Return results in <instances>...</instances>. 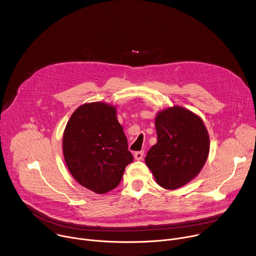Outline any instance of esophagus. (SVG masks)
I'll return each instance as SVG.
<instances>
[{"label": "esophagus", "mask_w": 256, "mask_h": 256, "mask_svg": "<svg viewBox=\"0 0 256 256\" xmlns=\"http://www.w3.org/2000/svg\"><path fill=\"white\" fill-rule=\"evenodd\" d=\"M136 160H142L144 158V151H140V152H136L134 155Z\"/></svg>", "instance_id": "esophagus-1"}]
</instances>
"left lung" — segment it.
<instances>
[{
  "label": "left lung",
  "mask_w": 256,
  "mask_h": 256,
  "mask_svg": "<svg viewBox=\"0 0 256 256\" xmlns=\"http://www.w3.org/2000/svg\"><path fill=\"white\" fill-rule=\"evenodd\" d=\"M157 142L144 162L157 184L176 190L192 181L202 169L210 152V136L202 120L180 106L168 107L155 118Z\"/></svg>",
  "instance_id": "left-lung-1"
}]
</instances>
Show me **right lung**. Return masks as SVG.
Returning <instances> with one entry per match:
<instances>
[{"mask_svg":"<svg viewBox=\"0 0 256 256\" xmlns=\"http://www.w3.org/2000/svg\"><path fill=\"white\" fill-rule=\"evenodd\" d=\"M62 153L75 180L99 194L116 188L134 160L116 108L105 102L85 103L72 112L62 136Z\"/></svg>","mask_w":256,"mask_h":256,"instance_id":"obj_1","label":"right lung"}]
</instances>
